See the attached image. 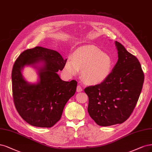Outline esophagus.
Instances as JSON below:
<instances>
[{
  "instance_id": "1",
  "label": "esophagus",
  "mask_w": 152,
  "mask_h": 152,
  "mask_svg": "<svg viewBox=\"0 0 152 152\" xmlns=\"http://www.w3.org/2000/svg\"><path fill=\"white\" fill-rule=\"evenodd\" d=\"M82 91H83V88L81 87V86H78L77 87V92H82Z\"/></svg>"
}]
</instances>
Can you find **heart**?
<instances>
[{
    "mask_svg": "<svg viewBox=\"0 0 152 152\" xmlns=\"http://www.w3.org/2000/svg\"><path fill=\"white\" fill-rule=\"evenodd\" d=\"M114 63L111 56L97 47L88 45L78 48L72 59L68 58L64 71L69 77L77 75L82 71V78L90 85L105 82L112 72Z\"/></svg>",
    "mask_w": 152,
    "mask_h": 152,
    "instance_id": "1",
    "label": "heart"
}]
</instances>
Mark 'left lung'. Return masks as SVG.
<instances>
[{"label": "left lung", "mask_w": 152, "mask_h": 152, "mask_svg": "<svg viewBox=\"0 0 152 152\" xmlns=\"http://www.w3.org/2000/svg\"><path fill=\"white\" fill-rule=\"evenodd\" d=\"M118 60L107 79L84 89L87 111L98 125L108 126L124 122L132 114L142 90L144 74L137 58L115 41Z\"/></svg>", "instance_id": "8db88e82"}]
</instances>
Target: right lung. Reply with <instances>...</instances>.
Returning a JSON list of instances; mask_svg holds the SVG:
<instances>
[{
  "label": "right lung",
  "instance_id": "1",
  "mask_svg": "<svg viewBox=\"0 0 152 152\" xmlns=\"http://www.w3.org/2000/svg\"><path fill=\"white\" fill-rule=\"evenodd\" d=\"M67 59L58 51L36 46L26 50L15 60L12 71V94L15 108L32 126L51 128L61 118L66 103L76 92L75 80H62L57 74ZM37 71L39 80L30 83L23 77L25 66Z\"/></svg>",
  "mask_w": 152,
  "mask_h": 152
}]
</instances>
